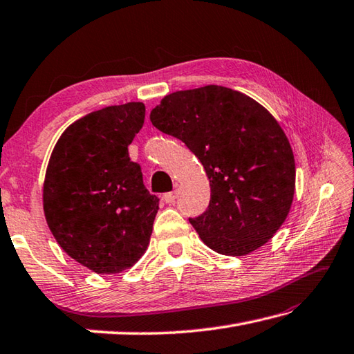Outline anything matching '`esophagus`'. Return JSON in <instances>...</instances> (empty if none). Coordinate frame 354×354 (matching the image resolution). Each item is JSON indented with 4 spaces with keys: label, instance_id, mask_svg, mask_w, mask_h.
Instances as JSON below:
<instances>
[{
    "label": "esophagus",
    "instance_id": "esophagus-1",
    "mask_svg": "<svg viewBox=\"0 0 354 354\" xmlns=\"http://www.w3.org/2000/svg\"><path fill=\"white\" fill-rule=\"evenodd\" d=\"M176 198H177L176 192H168V194H165V196H163L165 203H174Z\"/></svg>",
    "mask_w": 354,
    "mask_h": 354
}]
</instances>
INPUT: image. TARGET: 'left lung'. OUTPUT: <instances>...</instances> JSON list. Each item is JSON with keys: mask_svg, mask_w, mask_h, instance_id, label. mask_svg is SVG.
<instances>
[{"mask_svg": "<svg viewBox=\"0 0 354 354\" xmlns=\"http://www.w3.org/2000/svg\"><path fill=\"white\" fill-rule=\"evenodd\" d=\"M149 119L203 165L211 201L189 223L209 249L243 257L277 234L292 207L297 169L290 142L261 104L206 85L165 96Z\"/></svg>", "mask_w": 354, "mask_h": 354, "instance_id": "obj_1", "label": "left lung"}]
</instances>
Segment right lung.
Here are the masks:
<instances>
[{
	"label": "right lung",
	"instance_id": "right-lung-1",
	"mask_svg": "<svg viewBox=\"0 0 354 354\" xmlns=\"http://www.w3.org/2000/svg\"><path fill=\"white\" fill-rule=\"evenodd\" d=\"M145 120V105L105 106L73 122L47 165L42 206L55 240L96 273H119L149 244L158 198L143 185L128 145Z\"/></svg>",
	"mask_w": 354,
	"mask_h": 354
}]
</instances>
